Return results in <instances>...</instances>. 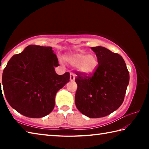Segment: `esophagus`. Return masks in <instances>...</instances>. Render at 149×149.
<instances>
[{
    "instance_id": "obj_1",
    "label": "esophagus",
    "mask_w": 149,
    "mask_h": 149,
    "mask_svg": "<svg viewBox=\"0 0 149 149\" xmlns=\"http://www.w3.org/2000/svg\"><path fill=\"white\" fill-rule=\"evenodd\" d=\"M75 80V74L73 73H70V81H74Z\"/></svg>"
}]
</instances>
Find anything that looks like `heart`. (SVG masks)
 <instances>
[{
    "label": "heart",
    "mask_w": 149,
    "mask_h": 149,
    "mask_svg": "<svg viewBox=\"0 0 149 149\" xmlns=\"http://www.w3.org/2000/svg\"><path fill=\"white\" fill-rule=\"evenodd\" d=\"M65 60L73 66H77L79 72L84 75L94 74L99 65V60L95 54H87L83 52L67 55Z\"/></svg>",
    "instance_id": "obj_1"
}]
</instances>
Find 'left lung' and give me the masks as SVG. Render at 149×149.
<instances>
[{"instance_id": "8db88e82", "label": "left lung", "mask_w": 149, "mask_h": 149, "mask_svg": "<svg viewBox=\"0 0 149 149\" xmlns=\"http://www.w3.org/2000/svg\"><path fill=\"white\" fill-rule=\"evenodd\" d=\"M99 65L94 74L75 72L77 89L75 95L77 108L91 118L104 117L117 110L124 100L130 74L124 60L103 47H91Z\"/></svg>"}]
</instances>
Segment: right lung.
Here are the masks:
<instances>
[{
    "instance_id": "add662e5",
    "label": "right lung",
    "mask_w": 149,
    "mask_h": 149,
    "mask_svg": "<svg viewBox=\"0 0 149 149\" xmlns=\"http://www.w3.org/2000/svg\"><path fill=\"white\" fill-rule=\"evenodd\" d=\"M58 65L51 47L31 45L14 55L4 69L2 78L9 104L29 118H42L51 112L58 91L70 81L69 72L56 74L54 68Z\"/></svg>"
}]
</instances>
